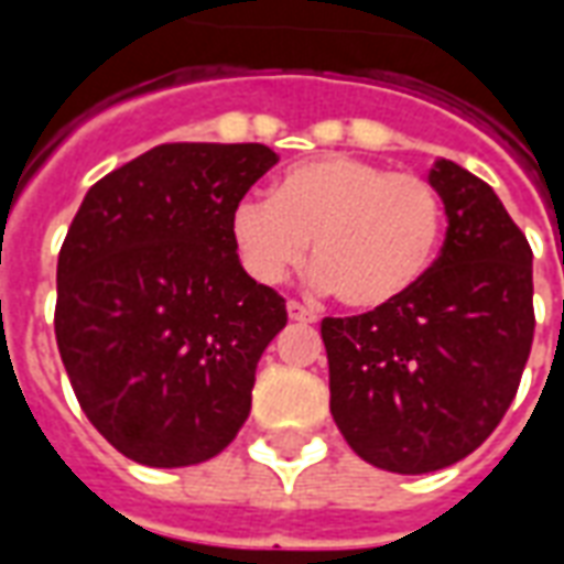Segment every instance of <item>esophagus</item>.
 Here are the masks:
<instances>
[{"mask_svg": "<svg viewBox=\"0 0 564 564\" xmlns=\"http://www.w3.org/2000/svg\"><path fill=\"white\" fill-rule=\"evenodd\" d=\"M286 311H290V319H295V323H317V311L302 305V302H290Z\"/></svg>", "mask_w": 564, "mask_h": 564, "instance_id": "obj_1", "label": "esophagus"}]
</instances>
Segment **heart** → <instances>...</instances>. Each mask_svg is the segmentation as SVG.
Here are the masks:
<instances>
[{
	"instance_id": "obj_1",
	"label": "heart",
	"mask_w": 564,
	"mask_h": 564,
	"mask_svg": "<svg viewBox=\"0 0 564 564\" xmlns=\"http://www.w3.org/2000/svg\"><path fill=\"white\" fill-rule=\"evenodd\" d=\"M444 205L420 174L329 153L293 165L274 196L235 205L232 241L259 283H281L314 241V281L354 311L411 293L441 245Z\"/></svg>"
}]
</instances>
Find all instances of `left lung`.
<instances>
[{
	"label": "left lung",
	"instance_id": "1",
	"mask_svg": "<svg viewBox=\"0 0 564 564\" xmlns=\"http://www.w3.org/2000/svg\"><path fill=\"white\" fill-rule=\"evenodd\" d=\"M429 184L447 210L441 257L411 293L368 314L326 317L329 411L383 471L429 474L496 432L534 338L532 247L492 186L449 160Z\"/></svg>",
	"mask_w": 564,
	"mask_h": 564
}]
</instances>
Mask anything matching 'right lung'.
I'll return each instance as SVG.
<instances>
[{"label": "right lung", "instance_id": "right-lung-1", "mask_svg": "<svg viewBox=\"0 0 564 564\" xmlns=\"http://www.w3.org/2000/svg\"><path fill=\"white\" fill-rule=\"evenodd\" d=\"M278 162L265 144L177 141L90 186L56 262L54 332L99 435L184 468L232 444L286 302L238 262L235 205Z\"/></svg>", "mask_w": 564, "mask_h": 564}]
</instances>
